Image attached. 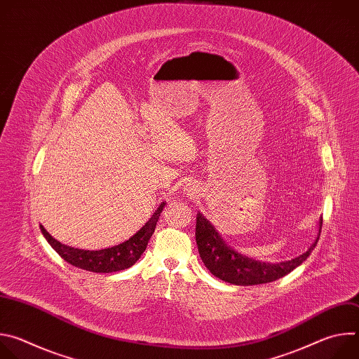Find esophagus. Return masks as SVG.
I'll return each instance as SVG.
<instances>
[{
	"instance_id": "obj_1",
	"label": "esophagus",
	"mask_w": 359,
	"mask_h": 359,
	"mask_svg": "<svg viewBox=\"0 0 359 359\" xmlns=\"http://www.w3.org/2000/svg\"><path fill=\"white\" fill-rule=\"evenodd\" d=\"M186 190H187L189 196H193V194H196V191H197V187H196L193 183H189V184H187V187H186Z\"/></svg>"
}]
</instances>
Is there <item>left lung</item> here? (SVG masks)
I'll return each mask as SVG.
<instances>
[{
	"instance_id": "1",
	"label": "left lung",
	"mask_w": 359,
	"mask_h": 359,
	"mask_svg": "<svg viewBox=\"0 0 359 359\" xmlns=\"http://www.w3.org/2000/svg\"><path fill=\"white\" fill-rule=\"evenodd\" d=\"M323 219L318 222L316 241L298 257L281 263H266L240 254L229 245L215 226L200 212L196 217V241L198 254L208 270L217 278L234 285H257L276 281L301 266L318 243Z\"/></svg>"
}]
</instances>
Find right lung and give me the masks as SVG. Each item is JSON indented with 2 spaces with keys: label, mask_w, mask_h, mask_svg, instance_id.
<instances>
[{
  "label": "right lung",
  "mask_w": 359,
  "mask_h": 359,
  "mask_svg": "<svg viewBox=\"0 0 359 359\" xmlns=\"http://www.w3.org/2000/svg\"><path fill=\"white\" fill-rule=\"evenodd\" d=\"M165 204L166 203L162 201L159 204L158 210H155V213L151 215V217L144 223V226L136 234H133L129 240L114 247L95 250V251L65 245L50 236L43 229V226H39V227L43 237L50 244V247H53L67 263L92 273H115V271H122L132 267L140 259V255L146 250V245L151 234L155 233L156 223L159 220V216L165 208Z\"/></svg>",
  "instance_id": "obj_1"
}]
</instances>
